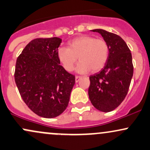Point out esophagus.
Masks as SVG:
<instances>
[{"instance_id": "34e87169", "label": "esophagus", "mask_w": 150, "mask_h": 150, "mask_svg": "<svg viewBox=\"0 0 150 150\" xmlns=\"http://www.w3.org/2000/svg\"><path fill=\"white\" fill-rule=\"evenodd\" d=\"M81 78L82 77L81 76H76V77H75V81H76V83H78L79 81L81 80Z\"/></svg>"}]
</instances>
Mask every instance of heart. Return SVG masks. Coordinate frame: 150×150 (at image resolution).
I'll return each instance as SVG.
<instances>
[{
    "label": "heart",
    "mask_w": 150,
    "mask_h": 150,
    "mask_svg": "<svg viewBox=\"0 0 150 150\" xmlns=\"http://www.w3.org/2000/svg\"><path fill=\"white\" fill-rule=\"evenodd\" d=\"M110 54L108 43L103 39H97L91 36L77 37L69 43V47H61L57 50V57L63 67L71 71L77 60L76 67L79 74L91 71H98L106 64Z\"/></svg>",
    "instance_id": "obj_1"
}]
</instances>
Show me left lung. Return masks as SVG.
Wrapping results in <instances>:
<instances>
[{
    "label": "left lung",
    "instance_id": "1",
    "mask_svg": "<svg viewBox=\"0 0 150 150\" xmlns=\"http://www.w3.org/2000/svg\"><path fill=\"white\" fill-rule=\"evenodd\" d=\"M99 33L108 43V60L99 73L90 76L88 96L97 110L109 112L115 110L126 98L133 74L131 50L120 36L104 29Z\"/></svg>",
    "mask_w": 150,
    "mask_h": 150
}]
</instances>
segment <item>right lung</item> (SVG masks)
<instances>
[{
	"instance_id": "add662e5",
	"label": "right lung",
	"mask_w": 150,
	"mask_h": 150,
	"mask_svg": "<svg viewBox=\"0 0 150 150\" xmlns=\"http://www.w3.org/2000/svg\"><path fill=\"white\" fill-rule=\"evenodd\" d=\"M62 39L36 38L26 45L16 62L15 80L28 107L43 118L57 117L68 106L75 76L57 57Z\"/></svg>"
}]
</instances>
